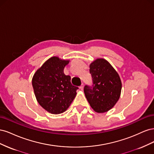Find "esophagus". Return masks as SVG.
Returning <instances> with one entry per match:
<instances>
[{
  "instance_id": "34e87169",
  "label": "esophagus",
  "mask_w": 154,
  "mask_h": 154,
  "mask_svg": "<svg viewBox=\"0 0 154 154\" xmlns=\"http://www.w3.org/2000/svg\"><path fill=\"white\" fill-rule=\"evenodd\" d=\"M80 88L82 91H83V83L82 84V85L80 87Z\"/></svg>"
}]
</instances>
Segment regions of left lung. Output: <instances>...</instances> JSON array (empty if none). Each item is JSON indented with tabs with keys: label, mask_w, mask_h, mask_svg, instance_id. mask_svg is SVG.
<instances>
[{
	"label": "left lung",
	"mask_w": 154,
	"mask_h": 154,
	"mask_svg": "<svg viewBox=\"0 0 154 154\" xmlns=\"http://www.w3.org/2000/svg\"><path fill=\"white\" fill-rule=\"evenodd\" d=\"M92 85L84 87V93L91 106L96 112L103 113L117 103L122 91V82L113 67L103 58L90 65Z\"/></svg>",
	"instance_id": "8db88e82"
}]
</instances>
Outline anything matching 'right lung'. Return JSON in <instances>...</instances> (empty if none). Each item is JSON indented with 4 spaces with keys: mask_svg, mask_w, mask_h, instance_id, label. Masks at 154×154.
Here are the masks:
<instances>
[{
    "mask_svg": "<svg viewBox=\"0 0 154 154\" xmlns=\"http://www.w3.org/2000/svg\"><path fill=\"white\" fill-rule=\"evenodd\" d=\"M69 63V60L51 57L32 77V85L37 101L51 114L63 113L76 95L78 87L72 85L71 76L63 72Z\"/></svg>",
    "mask_w": 154,
    "mask_h": 154,
    "instance_id": "right-lung-1",
    "label": "right lung"
}]
</instances>
